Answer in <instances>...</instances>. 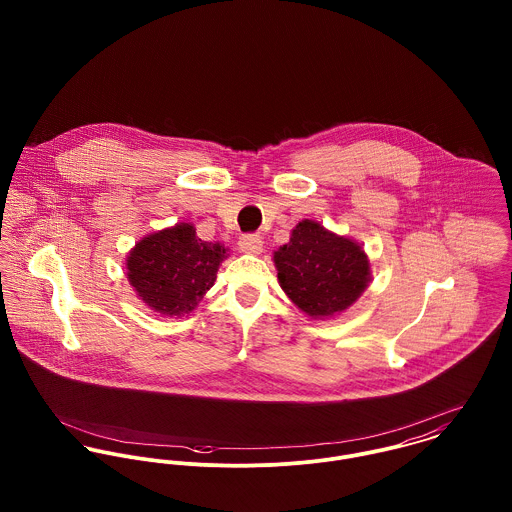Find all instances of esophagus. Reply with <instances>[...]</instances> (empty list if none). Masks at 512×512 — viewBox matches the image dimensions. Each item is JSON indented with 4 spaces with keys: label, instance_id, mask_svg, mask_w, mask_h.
Listing matches in <instances>:
<instances>
[{
    "label": "esophagus",
    "instance_id": "esophagus-1",
    "mask_svg": "<svg viewBox=\"0 0 512 512\" xmlns=\"http://www.w3.org/2000/svg\"><path fill=\"white\" fill-rule=\"evenodd\" d=\"M238 248H240V252H244V254L258 256V254H262V250H264V240H262L260 236L246 234V236H242V238L238 240Z\"/></svg>",
    "mask_w": 512,
    "mask_h": 512
}]
</instances>
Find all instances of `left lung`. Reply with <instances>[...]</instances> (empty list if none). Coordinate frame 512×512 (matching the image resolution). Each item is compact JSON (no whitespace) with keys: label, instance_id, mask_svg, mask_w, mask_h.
<instances>
[{"label":"left lung","instance_id":"left-lung-1","mask_svg":"<svg viewBox=\"0 0 512 512\" xmlns=\"http://www.w3.org/2000/svg\"><path fill=\"white\" fill-rule=\"evenodd\" d=\"M274 264L282 290L311 319L347 311L370 284L363 246L317 220L295 224L290 242L274 252Z\"/></svg>","mask_w":512,"mask_h":512}]
</instances>
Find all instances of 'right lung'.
Wrapping results in <instances>:
<instances>
[{"label":"right lung","instance_id":"1","mask_svg":"<svg viewBox=\"0 0 512 512\" xmlns=\"http://www.w3.org/2000/svg\"><path fill=\"white\" fill-rule=\"evenodd\" d=\"M224 258V244L205 242L191 222H177L136 242L126 258L128 282L151 311L183 317L213 288Z\"/></svg>","mask_w":512,"mask_h":512}]
</instances>
